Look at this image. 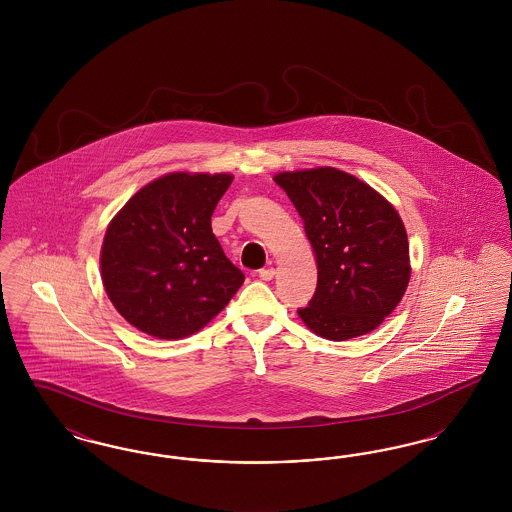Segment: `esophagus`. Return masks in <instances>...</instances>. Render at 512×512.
<instances>
[{
    "mask_svg": "<svg viewBox=\"0 0 512 512\" xmlns=\"http://www.w3.org/2000/svg\"><path fill=\"white\" fill-rule=\"evenodd\" d=\"M274 274H276L274 268H261V270H259V278L265 280V282H270V280L274 278Z\"/></svg>",
    "mask_w": 512,
    "mask_h": 512,
    "instance_id": "1",
    "label": "esophagus"
}]
</instances>
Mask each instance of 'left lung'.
I'll use <instances>...</instances> for the list:
<instances>
[{"label": "left lung", "instance_id": "left-lung-1", "mask_svg": "<svg viewBox=\"0 0 512 512\" xmlns=\"http://www.w3.org/2000/svg\"><path fill=\"white\" fill-rule=\"evenodd\" d=\"M317 257V292L297 315L318 336L343 341L372 332L409 286V240L386 197L353 174L318 167L280 172Z\"/></svg>", "mask_w": 512, "mask_h": 512}]
</instances>
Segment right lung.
<instances>
[{"label": "right lung", "mask_w": 512, "mask_h": 512, "mask_svg": "<svg viewBox=\"0 0 512 512\" xmlns=\"http://www.w3.org/2000/svg\"><path fill=\"white\" fill-rule=\"evenodd\" d=\"M232 174L171 172L149 182L107 226L101 280L115 309L159 340H180L219 315L244 284L211 217Z\"/></svg>", "instance_id": "obj_1"}]
</instances>
